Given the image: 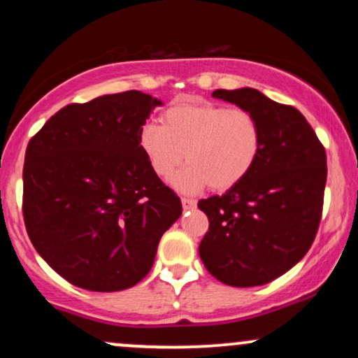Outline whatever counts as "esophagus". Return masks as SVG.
I'll list each match as a JSON object with an SVG mask.
<instances>
[{
  "instance_id": "34e87169",
  "label": "esophagus",
  "mask_w": 358,
  "mask_h": 358,
  "mask_svg": "<svg viewBox=\"0 0 358 358\" xmlns=\"http://www.w3.org/2000/svg\"><path fill=\"white\" fill-rule=\"evenodd\" d=\"M182 207H183V212L193 210V208L196 207V202L192 199H182Z\"/></svg>"
}]
</instances>
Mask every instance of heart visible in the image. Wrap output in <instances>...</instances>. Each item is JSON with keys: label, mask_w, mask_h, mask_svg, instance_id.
Segmentation results:
<instances>
[{"label": "heart", "mask_w": 358, "mask_h": 358, "mask_svg": "<svg viewBox=\"0 0 358 358\" xmlns=\"http://www.w3.org/2000/svg\"><path fill=\"white\" fill-rule=\"evenodd\" d=\"M162 122L141 127L139 148L159 178H170L187 158L190 165L171 178V187L188 195L207 187L215 192L237 187L261 155V124L248 109L176 102L163 113Z\"/></svg>", "instance_id": "b5f03b06"}]
</instances>
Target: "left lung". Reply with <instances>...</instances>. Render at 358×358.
I'll return each instance as SVG.
<instances>
[{
	"mask_svg": "<svg viewBox=\"0 0 358 358\" xmlns=\"http://www.w3.org/2000/svg\"><path fill=\"white\" fill-rule=\"evenodd\" d=\"M212 97L250 110L261 124L262 148L244 182L199 202L210 222L200 259L224 285L262 286L298 264L313 244L327 155L298 109L250 87L213 90Z\"/></svg>",
	"mask_w": 358,
	"mask_h": 358,
	"instance_id": "left-lung-1",
	"label": "left lung"
}]
</instances>
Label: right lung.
I'll return each mask as SVG.
<instances>
[{"label": "right lung", "instance_id": "obj_1", "mask_svg": "<svg viewBox=\"0 0 358 358\" xmlns=\"http://www.w3.org/2000/svg\"><path fill=\"white\" fill-rule=\"evenodd\" d=\"M163 102L139 90L62 108L30 139L23 217L36 252L73 286L110 293L150 273L182 203L139 148Z\"/></svg>", "mask_w": 358, "mask_h": 358}]
</instances>
